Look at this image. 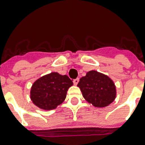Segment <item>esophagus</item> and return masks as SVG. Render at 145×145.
Instances as JSON below:
<instances>
[{
    "mask_svg": "<svg viewBox=\"0 0 145 145\" xmlns=\"http://www.w3.org/2000/svg\"><path fill=\"white\" fill-rule=\"evenodd\" d=\"M78 82H79V78H77V79H74L73 80V83L74 84L75 86H77V84H78Z\"/></svg>",
    "mask_w": 145,
    "mask_h": 145,
    "instance_id": "1",
    "label": "esophagus"
}]
</instances>
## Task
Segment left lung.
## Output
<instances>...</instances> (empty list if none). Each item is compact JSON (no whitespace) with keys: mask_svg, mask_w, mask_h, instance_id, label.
I'll return each instance as SVG.
<instances>
[{"mask_svg":"<svg viewBox=\"0 0 145 145\" xmlns=\"http://www.w3.org/2000/svg\"><path fill=\"white\" fill-rule=\"evenodd\" d=\"M77 86L84 98L96 108H105L114 101L117 95L116 86L107 75L96 71H89L81 77Z\"/></svg>","mask_w":145,"mask_h":145,"instance_id":"1","label":"left lung"}]
</instances>
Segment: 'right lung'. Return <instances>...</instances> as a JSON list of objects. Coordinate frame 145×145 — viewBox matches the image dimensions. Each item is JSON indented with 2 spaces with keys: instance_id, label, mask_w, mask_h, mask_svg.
I'll return each instance as SVG.
<instances>
[{
  "instance_id": "add662e5",
  "label": "right lung",
  "mask_w": 145,
  "mask_h": 145,
  "mask_svg": "<svg viewBox=\"0 0 145 145\" xmlns=\"http://www.w3.org/2000/svg\"><path fill=\"white\" fill-rule=\"evenodd\" d=\"M72 85V80L67 75L50 73L40 77L32 84L31 100L40 109L53 110L65 101L67 91Z\"/></svg>"
}]
</instances>
